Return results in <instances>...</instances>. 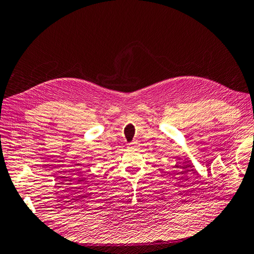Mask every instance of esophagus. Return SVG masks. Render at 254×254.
<instances>
[{
    "instance_id": "1",
    "label": "esophagus",
    "mask_w": 254,
    "mask_h": 254,
    "mask_svg": "<svg viewBox=\"0 0 254 254\" xmlns=\"http://www.w3.org/2000/svg\"><path fill=\"white\" fill-rule=\"evenodd\" d=\"M136 146H137V143H135V142H131L128 144V147H130V149H134V147H136Z\"/></svg>"
}]
</instances>
